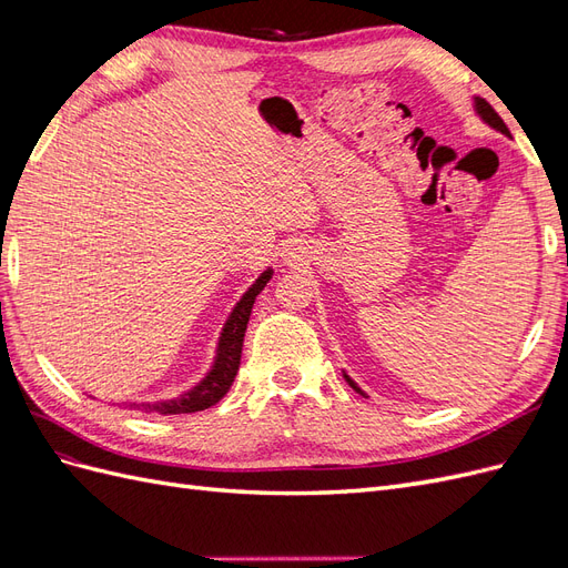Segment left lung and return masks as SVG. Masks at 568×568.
<instances>
[{"label":"left lung","mask_w":568,"mask_h":568,"mask_svg":"<svg viewBox=\"0 0 568 568\" xmlns=\"http://www.w3.org/2000/svg\"><path fill=\"white\" fill-rule=\"evenodd\" d=\"M476 113H478L480 118H484V120H486V123H488L490 128H495V130H500L503 134H509V130H507V125H505V120H503L500 115H497V113H495V109H493V106L488 104V101H486V99H478V97H476ZM343 376H346V382H348V384H351V386H353V388H355L357 393H363V390H359V388H357V384H355V382L351 379V376H348V374H343ZM363 395H365V393H363Z\"/></svg>","instance_id":"obj_1"}]
</instances>
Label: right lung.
<instances>
[{
    "label": "right lung",
    "instance_id": "1",
    "mask_svg": "<svg viewBox=\"0 0 568 568\" xmlns=\"http://www.w3.org/2000/svg\"><path fill=\"white\" fill-rule=\"evenodd\" d=\"M270 277H272V270H265L261 277L255 280V284H251V288L242 296V301L234 305L232 315L225 322V329H222V334H220L213 369L205 374V379L199 386H194L192 390L182 393L180 398L153 403V405L142 403V407L146 412H161V415L201 412V409L211 407L217 400L225 398V393L234 384V376L239 372V363H242V346H244L246 324H248V317H251V307L255 303V296L261 294L265 284L270 282Z\"/></svg>",
    "mask_w": 568,
    "mask_h": 568
}]
</instances>
